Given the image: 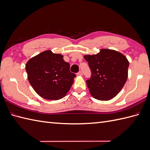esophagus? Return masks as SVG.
<instances>
[{
	"instance_id": "obj_1",
	"label": "esophagus",
	"mask_w": 150,
	"mask_h": 150,
	"mask_svg": "<svg viewBox=\"0 0 150 150\" xmlns=\"http://www.w3.org/2000/svg\"><path fill=\"white\" fill-rule=\"evenodd\" d=\"M76 75H79V76H82L83 75V74H82V72L81 71H80L77 73V74H76Z\"/></svg>"
}]
</instances>
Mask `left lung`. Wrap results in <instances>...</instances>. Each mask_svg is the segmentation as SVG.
<instances>
[{
	"instance_id": "8db88e82",
	"label": "left lung",
	"mask_w": 150,
	"mask_h": 150,
	"mask_svg": "<svg viewBox=\"0 0 150 150\" xmlns=\"http://www.w3.org/2000/svg\"><path fill=\"white\" fill-rule=\"evenodd\" d=\"M91 69V77L86 81L90 93L102 101L112 99L123 88L128 77L129 62L116 50L101 49L98 54L86 55Z\"/></svg>"
}]
</instances>
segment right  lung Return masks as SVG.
Returning <instances> with one entry per match:
<instances>
[{"mask_svg":"<svg viewBox=\"0 0 150 150\" xmlns=\"http://www.w3.org/2000/svg\"><path fill=\"white\" fill-rule=\"evenodd\" d=\"M69 67L61 54L46 50L29 59L25 69L29 82L38 95L45 99L57 100L67 95L76 76Z\"/></svg>","mask_w":150,"mask_h":150,"instance_id":"obj_1","label":"right lung"}]
</instances>
